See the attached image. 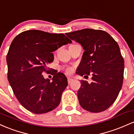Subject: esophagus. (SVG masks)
Instances as JSON below:
<instances>
[{
    "instance_id": "esophagus-1",
    "label": "esophagus",
    "mask_w": 134,
    "mask_h": 134,
    "mask_svg": "<svg viewBox=\"0 0 134 134\" xmlns=\"http://www.w3.org/2000/svg\"><path fill=\"white\" fill-rule=\"evenodd\" d=\"M73 79H71V78H70V77H68V82L69 84H70V83H71V82H73Z\"/></svg>"
}]
</instances>
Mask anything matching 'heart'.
<instances>
[{"label":"heart","mask_w":134,"mask_h":134,"mask_svg":"<svg viewBox=\"0 0 134 134\" xmlns=\"http://www.w3.org/2000/svg\"><path fill=\"white\" fill-rule=\"evenodd\" d=\"M66 71L68 73H71V72L73 71V69H72V68L68 67V68H67L66 70Z\"/></svg>","instance_id":"1"}]
</instances>
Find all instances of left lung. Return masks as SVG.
<instances>
[{
	"label": "left lung",
	"mask_w": 134,
	"mask_h": 134,
	"mask_svg": "<svg viewBox=\"0 0 134 134\" xmlns=\"http://www.w3.org/2000/svg\"><path fill=\"white\" fill-rule=\"evenodd\" d=\"M85 50L76 74L92 82L81 80L78 99L82 108L92 113L107 109L116 99L124 80V60L118 43L106 31L90 28L66 33Z\"/></svg>",
	"instance_id": "left-lung-1"
}]
</instances>
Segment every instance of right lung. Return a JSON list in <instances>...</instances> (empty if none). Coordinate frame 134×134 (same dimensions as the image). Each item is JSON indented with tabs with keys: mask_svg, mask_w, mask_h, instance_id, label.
<instances>
[{
	"mask_svg": "<svg viewBox=\"0 0 134 134\" xmlns=\"http://www.w3.org/2000/svg\"><path fill=\"white\" fill-rule=\"evenodd\" d=\"M72 42L64 34L30 30L18 35L7 55V78L15 96L25 109L42 114L55 109L68 85L66 76L56 73L52 81L44 79L43 71L54 61L55 51Z\"/></svg>",
	"mask_w": 134,
	"mask_h": 134,
	"instance_id": "obj_1",
	"label": "right lung"
}]
</instances>
